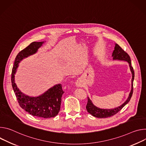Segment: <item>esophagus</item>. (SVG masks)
Masks as SVG:
<instances>
[{
    "mask_svg": "<svg viewBox=\"0 0 146 146\" xmlns=\"http://www.w3.org/2000/svg\"><path fill=\"white\" fill-rule=\"evenodd\" d=\"M76 86H82V83L81 82H80V80H77V82H76Z\"/></svg>",
    "mask_w": 146,
    "mask_h": 146,
    "instance_id": "esophagus-1",
    "label": "esophagus"
}]
</instances>
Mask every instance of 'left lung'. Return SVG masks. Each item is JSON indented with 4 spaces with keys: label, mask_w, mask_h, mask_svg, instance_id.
I'll use <instances>...</instances> for the list:
<instances>
[{
    "label": "left lung",
    "mask_w": 146,
    "mask_h": 146,
    "mask_svg": "<svg viewBox=\"0 0 146 146\" xmlns=\"http://www.w3.org/2000/svg\"><path fill=\"white\" fill-rule=\"evenodd\" d=\"M112 59L114 60H122V61H127L129 63V67H130L131 71L132 72V89L131 90L130 93H129V97L120 106L112 108V109H102L98 108V107L95 106L89 98H88V103L86 105V110L88 112L93 116L99 118H107L111 117L116 114L117 112H118L127 103L130 101L132 96L133 94V80L135 77V72L133 67L131 66V58L128 55L127 53H126L122 48L117 43L115 44V47H114V50L113 51L112 54Z\"/></svg>",
    "instance_id": "obj_1"
}]
</instances>
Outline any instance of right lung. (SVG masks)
<instances>
[{
    "mask_svg": "<svg viewBox=\"0 0 146 146\" xmlns=\"http://www.w3.org/2000/svg\"><path fill=\"white\" fill-rule=\"evenodd\" d=\"M44 42H34L19 53L15 59L11 73V85L20 107L29 114L43 118L56 117L60 110L62 95L64 93L61 84L50 88L38 97H30L22 93L15 83L14 75L20 61L36 53Z\"/></svg>",
    "mask_w": 146,
    "mask_h": 146,
    "instance_id": "right-lung-1",
    "label": "right lung"
}]
</instances>
